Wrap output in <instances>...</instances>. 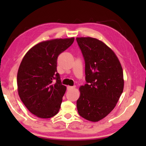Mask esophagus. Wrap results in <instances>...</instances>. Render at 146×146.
Listing matches in <instances>:
<instances>
[{
  "label": "esophagus",
  "mask_w": 146,
  "mask_h": 146,
  "mask_svg": "<svg viewBox=\"0 0 146 146\" xmlns=\"http://www.w3.org/2000/svg\"><path fill=\"white\" fill-rule=\"evenodd\" d=\"M75 87H76L75 86H68L67 90H73V89L75 88Z\"/></svg>",
  "instance_id": "1"
}]
</instances>
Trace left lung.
<instances>
[{
  "label": "left lung",
  "instance_id": "left-lung-1",
  "mask_svg": "<svg viewBox=\"0 0 146 146\" xmlns=\"http://www.w3.org/2000/svg\"><path fill=\"white\" fill-rule=\"evenodd\" d=\"M85 61L86 84L76 101L78 114L98 122L114 109L123 89V70L115 53L102 41L76 38Z\"/></svg>",
  "mask_w": 146,
  "mask_h": 146
}]
</instances>
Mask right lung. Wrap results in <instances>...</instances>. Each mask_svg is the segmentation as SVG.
Returning <instances> with one entry per match:
<instances>
[{
  "instance_id": "right-lung-1",
  "label": "right lung",
  "mask_w": 146,
  "mask_h": 146,
  "mask_svg": "<svg viewBox=\"0 0 146 146\" xmlns=\"http://www.w3.org/2000/svg\"><path fill=\"white\" fill-rule=\"evenodd\" d=\"M75 38L42 42L31 48L22 60L17 73V87L22 102L32 114L42 118L56 115L66 87L56 70L58 55Z\"/></svg>"
}]
</instances>
